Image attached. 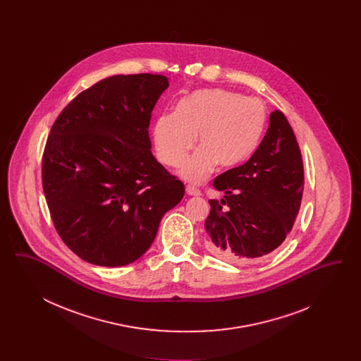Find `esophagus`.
<instances>
[{
	"mask_svg": "<svg viewBox=\"0 0 361 361\" xmlns=\"http://www.w3.org/2000/svg\"><path fill=\"white\" fill-rule=\"evenodd\" d=\"M187 193L189 196H200L202 195L200 189L196 188L195 185H187Z\"/></svg>",
	"mask_w": 361,
	"mask_h": 361,
	"instance_id": "34e87169",
	"label": "esophagus"
}]
</instances>
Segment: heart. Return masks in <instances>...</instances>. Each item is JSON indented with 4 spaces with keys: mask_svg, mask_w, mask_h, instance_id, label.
Listing matches in <instances>:
<instances>
[{
    "mask_svg": "<svg viewBox=\"0 0 361 361\" xmlns=\"http://www.w3.org/2000/svg\"><path fill=\"white\" fill-rule=\"evenodd\" d=\"M267 124V111L257 99L226 89L193 92L177 104L174 112L162 114L154 124V143L159 159L178 166L196 143L180 176L200 183L215 171L243 164L256 152Z\"/></svg>",
    "mask_w": 361,
    "mask_h": 361,
    "instance_id": "1",
    "label": "heart"
}]
</instances>
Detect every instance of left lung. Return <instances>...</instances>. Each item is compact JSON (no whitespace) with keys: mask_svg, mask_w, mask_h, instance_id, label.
Returning a JSON list of instances; mask_svg holds the SVG:
<instances>
[{"mask_svg":"<svg viewBox=\"0 0 361 361\" xmlns=\"http://www.w3.org/2000/svg\"><path fill=\"white\" fill-rule=\"evenodd\" d=\"M224 197L209 200L207 250L234 264L250 262L277 249L295 224L305 187L303 161L291 126L281 111L255 154L222 173L212 184Z\"/></svg>","mask_w":361,"mask_h":361,"instance_id":"8db88e82","label":"left lung"}]
</instances>
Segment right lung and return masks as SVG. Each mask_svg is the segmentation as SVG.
<instances>
[{"instance_id": "right-lung-1", "label": "right lung", "mask_w": 361, "mask_h": 361, "mask_svg": "<svg viewBox=\"0 0 361 361\" xmlns=\"http://www.w3.org/2000/svg\"><path fill=\"white\" fill-rule=\"evenodd\" d=\"M169 82L112 75L81 92L52 124L42 180L52 222L77 256L100 267L134 262L184 197L152 153L149 126Z\"/></svg>"}]
</instances>
